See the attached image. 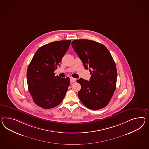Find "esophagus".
Listing matches in <instances>:
<instances>
[{
	"instance_id": "esophagus-1",
	"label": "esophagus",
	"mask_w": 149,
	"mask_h": 149,
	"mask_svg": "<svg viewBox=\"0 0 149 149\" xmlns=\"http://www.w3.org/2000/svg\"><path fill=\"white\" fill-rule=\"evenodd\" d=\"M76 81V79L72 78V77H70V82L71 83H73V82H74Z\"/></svg>"
}]
</instances>
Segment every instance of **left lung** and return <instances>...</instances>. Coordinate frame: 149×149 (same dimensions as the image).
Returning <instances> with one entry per match:
<instances>
[{"mask_svg": "<svg viewBox=\"0 0 149 149\" xmlns=\"http://www.w3.org/2000/svg\"><path fill=\"white\" fill-rule=\"evenodd\" d=\"M71 45L84 64L90 69V81L80 78L78 97L88 109L97 110L106 107L116 88L117 72L109 51L103 44L88 39H78Z\"/></svg>", "mask_w": 149, "mask_h": 149, "instance_id": "left-lung-1", "label": "left lung"}]
</instances>
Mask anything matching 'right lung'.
Listing matches in <instances>:
<instances>
[{"label": "right lung", "instance_id": "add662e5", "mask_svg": "<svg viewBox=\"0 0 149 149\" xmlns=\"http://www.w3.org/2000/svg\"><path fill=\"white\" fill-rule=\"evenodd\" d=\"M71 40L50 42L39 48L27 71L29 91L34 103L43 109L57 107L65 97L70 78L55 76L54 71L70 45Z\"/></svg>", "mask_w": 149, "mask_h": 149}]
</instances>
